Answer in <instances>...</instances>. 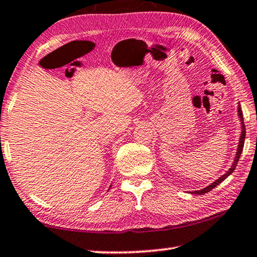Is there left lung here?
Here are the masks:
<instances>
[{
  "label": "left lung",
  "mask_w": 257,
  "mask_h": 257,
  "mask_svg": "<svg viewBox=\"0 0 257 257\" xmlns=\"http://www.w3.org/2000/svg\"><path fill=\"white\" fill-rule=\"evenodd\" d=\"M238 116L239 118H240V121H241V134H240V140H239V145H238V149H237V154H235V157H234V161H233V164L231 165V167L229 168V171H226V173L223 174L222 176H220L217 180L214 181V182L212 184H209L208 187H206L204 189H201V190H198V191H193V193H196V195H204V193L211 191L212 189L215 188L216 186H218L222 181H224L228 176L232 173V172L234 171L235 166H237L238 164V161L239 158H240V155L242 153V149H243V144H245V136H246V127H245V123H243V118H242V111H241V108H240V104L238 106Z\"/></svg>",
  "instance_id": "obj_1"
}]
</instances>
